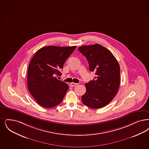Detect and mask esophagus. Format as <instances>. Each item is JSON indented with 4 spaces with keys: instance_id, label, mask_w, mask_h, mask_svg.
<instances>
[{
    "instance_id": "esophagus-1",
    "label": "esophagus",
    "mask_w": 149,
    "mask_h": 149,
    "mask_svg": "<svg viewBox=\"0 0 149 149\" xmlns=\"http://www.w3.org/2000/svg\"><path fill=\"white\" fill-rule=\"evenodd\" d=\"M77 85V83H71L70 84V86H72V87L75 86H76V85Z\"/></svg>"
}]
</instances>
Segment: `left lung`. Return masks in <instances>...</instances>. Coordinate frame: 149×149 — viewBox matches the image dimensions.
Instances as JSON below:
<instances>
[{
  "instance_id": "left-lung-1",
  "label": "left lung",
  "mask_w": 149,
  "mask_h": 149,
  "mask_svg": "<svg viewBox=\"0 0 149 149\" xmlns=\"http://www.w3.org/2000/svg\"><path fill=\"white\" fill-rule=\"evenodd\" d=\"M78 50L87 59L90 71L95 73L93 80L85 84L82 102L93 109L104 107L112 101L119 89V63L110 50L98 44L81 46Z\"/></svg>"
}]
</instances>
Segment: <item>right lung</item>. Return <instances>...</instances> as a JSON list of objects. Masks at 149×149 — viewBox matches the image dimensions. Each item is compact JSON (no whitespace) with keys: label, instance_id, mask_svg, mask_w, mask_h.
<instances>
[{"label":"right lung","instance_id":"1","mask_svg":"<svg viewBox=\"0 0 149 149\" xmlns=\"http://www.w3.org/2000/svg\"><path fill=\"white\" fill-rule=\"evenodd\" d=\"M76 46H49L40 49L31 60L28 68L27 84L31 95L42 107H54L62 101L69 86L58 80L60 70Z\"/></svg>","mask_w":149,"mask_h":149}]
</instances>
